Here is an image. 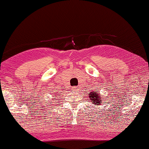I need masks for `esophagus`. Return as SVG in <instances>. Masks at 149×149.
Listing matches in <instances>:
<instances>
[{"instance_id": "obj_1", "label": "esophagus", "mask_w": 149, "mask_h": 149, "mask_svg": "<svg viewBox=\"0 0 149 149\" xmlns=\"http://www.w3.org/2000/svg\"><path fill=\"white\" fill-rule=\"evenodd\" d=\"M71 88H72L73 90H74V91H76V90H77V87H76V86H73V87Z\"/></svg>"}]
</instances>
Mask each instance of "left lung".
<instances>
[{
  "label": "left lung",
  "instance_id": "obj_1",
  "mask_svg": "<svg viewBox=\"0 0 149 149\" xmlns=\"http://www.w3.org/2000/svg\"><path fill=\"white\" fill-rule=\"evenodd\" d=\"M89 97L91 100V102L95 104H100V96L99 95V93H96L95 91L91 92V94H89Z\"/></svg>",
  "mask_w": 149,
  "mask_h": 149
}]
</instances>
